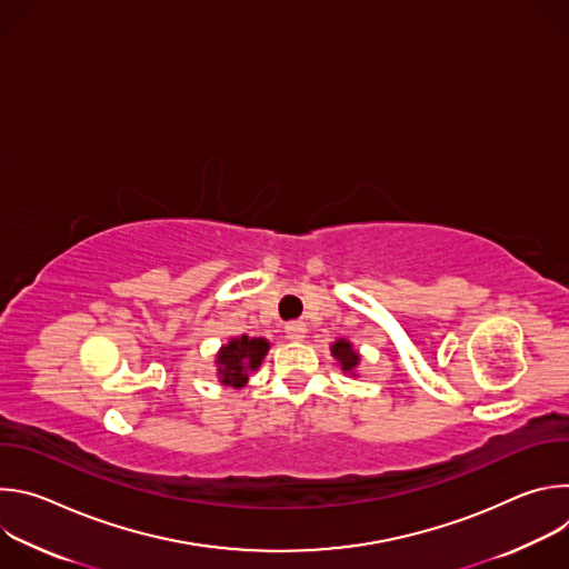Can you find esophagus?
<instances>
[{"label": "esophagus", "instance_id": "esophagus-1", "mask_svg": "<svg viewBox=\"0 0 569 569\" xmlns=\"http://www.w3.org/2000/svg\"><path fill=\"white\" fill-rule=\"evenodd\" d=\"M286 338L292 342H299L306 338V323L303 321H290L286 323Z\"/></svg>", "mask_w": 569, "mask_h": 569}]
</instances>
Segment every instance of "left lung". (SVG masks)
<instances>
[{
  "mask_svg": "<svg viewBox=\"0 0 569 569\" xmlns=\"http://www.w3.org/2000/svg\"><path fill=\"white\" fill-rule=\"evenodd\" d=\"M333 356L340 360L345 371H353L358 367V360H360V356L351 349V345L347 340H338L333 345Z\"/></svg>",
  "mask_w": 569,
  "mask_h": 569,
  "instance_id": "8db88e82",
  "label": "left lung"
}]
</instances>
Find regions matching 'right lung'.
<instances>
[{"label":"right lung","mask_w":569,"mask_h":569,"mask_svg":"<svg viewBox=\"0 0 569 569\" xmlns=\"http://www.w3.org/2000/svg\"><path fill=\"white\" fill-rule=\"evenodd\" d=\"M268 349H270V345L263 338L242 336L238 340H231L218 353L220 382L227 385V387H242V385H246L250 371H254L261 365Z\"/></svg>","instance_id":"obj_1"}]
</instances>
